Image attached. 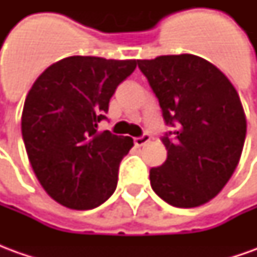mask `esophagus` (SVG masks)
Masks as SVG:
<instances>
[{"label": "esophagus", "mask_w": 257, "mask_h": 257, "mask_svg": "<svg viewBox=\"0 0 257 257\" xmlns=\"http://www.w3.org/2000/svg\"><path fill=\"white\" fill-rule=\"evenodd\" d=\"M149 142H150V136L149 135H143L140 138H135V145L138 146V147H142V146H145Z\"/></svg>", "instance_id": "obj_1"}]
</instances>
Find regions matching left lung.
<instances>
[{"label":"left lung","instance_id":"left-lung-1","mask_svg":"<svg viewBox=\"0 0 257 257\" xmlns=\"http://www.w3.org/2000/svg\"><path fill=\"white\" fill-rule=\"evenodd\" d=\"M173 139L164 136L167 161L150 169L157 195L176 208H195L220 193L237 168L246 117L237 89L215 64L191 55L138 60ZM171 135V132H169Z\"/></svg>","mask_w":257,"mask_h":257}]
</instances>
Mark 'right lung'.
Here are the masks:
<instances>
[{
    "label": "right lung",
    "mask_w": 257,
    "mask_h": 257,
    "mask_svg": "<svg viewBox=\"0 0 257 257\" xmlns=\"http://www.w3.org/2000/svg\"><path fill=\"white\" fill-rule=\"evenodd\" d=\"M136 60L70 56L51 64L26 96L22 136L42 189L58 204L93 209L111 197L129 136L97 132L117 86Z\"/></svg>",
    "instance_id": "obj_1"
}]
</instances>
